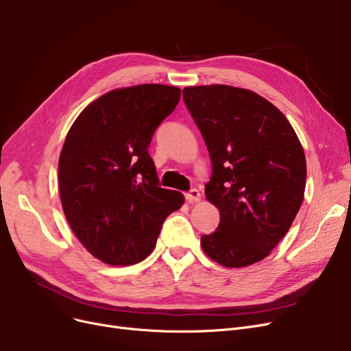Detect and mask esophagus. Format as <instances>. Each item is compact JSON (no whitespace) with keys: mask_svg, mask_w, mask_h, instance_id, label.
<instances>
[{"mask_svg":"<svg viewBox=\"0 0 351 351\" xmlns=\"http://www.w3.org/2000/svg\"><path fill=\"white\" fill-rule=\"evenodd\" d=\"M185 199L189 202V204H195V202L200 200V193L197 189H191L189 192L185 193Z\"/></svg>","mask_w":351,"mask_h":351,"instance_id":"esophagus-1","label":"esophagus"}]
</instances>
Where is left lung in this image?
<instances>
[{"mask_svg": "<svg viewBox=\"0 0 351 351\" xmlns=\"http://www.w3.org/2000/svg\"><path fill=\"white\" fill-rule=\"evenodd\" d=\"M183 101L209 151L205 195L220 213L216 230L200 237L202 249L225 267L261 262L302 206V143L280 110L249 89L186 86Z\"/></svg>", "mask_w": 351, "mask_h": 351, "instance_id": "left-lung-1", "label": "left lung"}]
</instances>
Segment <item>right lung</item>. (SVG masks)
Returning a JSON list of instances; mask_svg holds the SVG:
<instances>
[{
  "mask_svg": "<svg viewBox=\"0 0 351 351\" xmlns=\"http://www.w3.org/2000/svg\"><path fill=\"white\" fill-rule=\"evenodd\" d=\"M180 89L143 84L108 92L89 104L65 138L58 183L68 223L84 247L104 263L142 262L160 228L183 205L178 191L162 189L147 152Z\"/></svg>",
  "mask_w": 351,
  "mask_h": 351,
  "instance_id": "right-lung-1",
  "label": "right lung"
}]
</instances>
